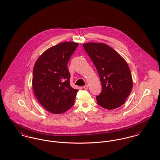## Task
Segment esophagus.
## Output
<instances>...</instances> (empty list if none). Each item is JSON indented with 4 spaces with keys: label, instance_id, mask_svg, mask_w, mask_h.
<instances>
[{
    "label": "esophagus",
    "instance_id": "obj_1",
    "mask_svg": "<svg viewBox=\"0 0 160 160\" xmlns=\"http://www.w3.org/2000/svg\"><path fill=\"white\" fill-rule=\"evenodd\" d=\"M83 88L85 89H88V85H86L83 86Z\"/></svg>",
    "mask_w": 160,
    "mask_h": 160
}]
</instances>
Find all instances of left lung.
<instances>
[{
    "label": "left lung",
    "mask_w": 160,
    "mask_h": 160,
    "mask_svg": "<svg viewBox=\"0 0 160 160\" xmlns=\"http://www.w3.org/2000/svg\"><path fill=\"white\" fill-rule=\"evenodd\" d=\"M94 63L102 84L96 96L100 106L112 110L122 106L132 88V75L124 59L112 48L102 43L83 45Z\"/></svg>",
    "instance_id": "left-lung-1"
}]
</instances>
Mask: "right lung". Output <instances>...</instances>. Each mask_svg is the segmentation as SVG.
I'll return each mask as SVG.
<instances>
[{"label": "right lung", "mask_w": 160, "mask_h": 160, "mask_svg": "<svg viewBox=\"0 0 160 160\" xmlns=\"http://www.w3.org/2000/svg\"><path fill=\"white\" fill-rule=\"evenodd\" d=\"M78 43L62 42L47 50L37 60L32 87L37 99L46 110L59 114L73 106L78 89L70 85L68 64Z\"/></svg>", "instance_id": "right-lung-1"}]
</instances>
